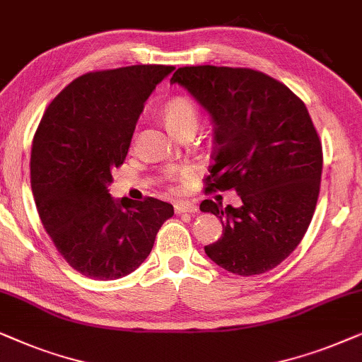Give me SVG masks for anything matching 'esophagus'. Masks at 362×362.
I'll list each match as a JSON object with an SVG mask.
<instances>
[{
	"mask_svg": "<svg viewBox=\"0 0 362 362\" xmlns=\"http://www.w3.org/2000/svg\"><path fill=\"white\" fill-rule=\"evenodd\" d=\"M173 209H175V214H178V215L197 214V211H199V206L190 204V202H177V204L173 205Z\"/></svg>",
	"mask_w": 362,
	"mask_h": 362,
	"instance_id": "esophagus-1",
	"label": "esophagus"
}]
</instances>
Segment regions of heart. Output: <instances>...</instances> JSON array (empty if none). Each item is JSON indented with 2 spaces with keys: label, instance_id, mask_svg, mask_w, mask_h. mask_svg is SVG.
<instances>
[{
  "label": "heart",
  "instance_id": "obj_1",
  "mask_svg": "<svg viewBox=\"0 0 362 362\" xmlns=\"http://www.w3.org/2000/svg\"><path fill=\"white\" fill-rule=\"evenodd\" d=\"M163 119L172 132L185 127H199V110L187 99H175L168 103L163 110Z\"/></svg>",
  "mask_w": 362,
  "mask_h": 362
}]
</instances>
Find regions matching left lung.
<instances>
[{
  "label": "left lung",
  "mask_w": 362,
  "mask_h": 362,
  "mask_svg": "<svg viewBox=\"0 0 362 362\" xmlns=\"http://www.w3.org/2000/svg\"><path fill=\"white\" fill-rule=\"evenodd\" d=\"M170 84L189 90L214 122L206 192L233 189L242 199L225 209L200 204L223 225L206 257L242 276L269 272L300 245L320 195L322 148L305 103L279 81L243 67H178Z\"/></svg>",
  "instance_id": "obj_1"
}]
</instances>
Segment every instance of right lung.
Segmentation results:
<instances>
[{
	"label": "right lung",
	"mask_w": 362,
	"mask_h": 362,
	"mask_svg": "<svg viewBox=\"0 0 362 362\" xmlns=\"http://www.w3.org/2000/svg\"><path fill=\"white\" fill-rule=\"evenodd\" d=\"M173 69L141 64L88 72L56 95L37 125L31 151L37 214L57 252L84 276H127L173 215L167 202L114 200L107 189L144 103Z\"/></svg>",
	"instance_id": "add662e5"
}]
</instances>
